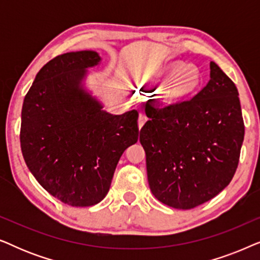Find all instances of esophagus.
I'll list each match as a JSON object with an SVG mask.
<instances>
[{
    "instance_id": "1",
    "label": "esophagus",
    "mask_w": 260,
    "mask_h": 260,
    "mask_svg": "<svg viewBox=\"0 0 260 260\" xmlns=\"http://www.w3.org/2000/svg\"><path fill=\"white\" fill-rule=\"evenodd\" d=\"M147 120H148V117L145 116L144 113H141V115L138 116V127L141 129V127L144 125V123L147 122Z\"/></svg>"
}]
</instances>
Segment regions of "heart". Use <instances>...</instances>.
<instances>
[{
  "mask_svg": "<svg viewBox=\"0 0 260 260\" xmlns=\"http://www.w3.org/2000/svg\"><path fill=\"white\" fill-rule=\"evenodd\" d=\"M155 79L167 81L159 92V103L174 105L197 93L201 86L202 74L199 67L193 63L172 61L157 70Z\"/></svg>",
  "mask_w": 260,
  "mask_h": 260,
  "instance_id": "obj_1",
  "label": "heart"
}]
</instances>
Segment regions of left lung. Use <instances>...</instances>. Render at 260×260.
<instances>
[{
  "label": "left lung",
  "mask_w": 260,
  "mask_h": 260,
  "mask_svg": "<svg viewBox=\"0 0 260 260\" xmlns=\"http://www.w3.org/2000/svg\"><path fill=\"white\" fill-rule=\"evenodd\" d=\"M211 79L189 101L156 108L140 133L148 182L162 204L190 209L229 186L239 162L245 126L236 85L214 61Z\"/></svg>",
  "instance_id": "left-lung-1"
}]
</instances>
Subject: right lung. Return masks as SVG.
Wrapping results in <instances>:
<instances>
[{
	"label": "right lung",
	"mask_w": 260,
	"mask_h": 260,
	"mask_svg": "<svg viewBox=\"0 0 260 260\" xmlns=\"http://www.w3.org/2000/svg\"><path fill=\"white\" fill-rule=\"evenodd\" d=\"M94 51L70 52L35 77L21 112L24 162L49 194L73 207L106 197L120 156L138 140V112L112 115L85 87Z\"/></svg>",
	"instance_id": "1"
}]
</instances>
